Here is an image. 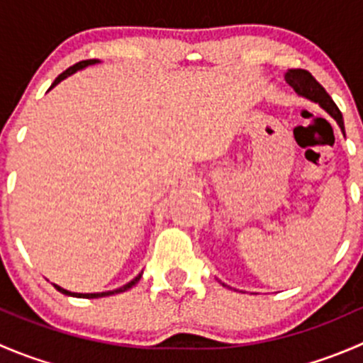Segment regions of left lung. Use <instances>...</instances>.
Instances as JSON below:
<instances>
[{
	"label": "left lung",
	"instance_id": "obj_1",
	"mask_svg": "<svg viewBox=\"0 0 363 363\" xmlns=\"http://www.w3.org/2000/svg\"><path fill=\"white\" fill-rule=\"evenodd\" d=\"M284 79H286V82L294 87L295 93L298 94V96H303L307 98V100L314 101V104L320 105L328 116L334 117L335 123L339 124V128L344 133L342 113H340L337 105L334 104V100L328 96L327 91L321 87V84L318 82L309 72H306V69H288V72L284 73Z\"/></svg>",
	"mask_w": 363,
	"mask_h": 363
}]
</instances>
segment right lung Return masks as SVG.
I'll return each mask as SVG.
<instances>
[{"label":"right lung","instance_id":"obj_1","mask_svg":"<svg viewBox=\"0 0 363 363\" xmlns=\"http://www.w3.org/2000/svg\"><path fill=\"white\" fill-rule=\"evenodd\" d=\"M96 63H100V61H98V60H86V61H80V63L73 65V67H69V68L67 69V72H63V73H61L60 77H57L56 80H54L52 86L49 87V91L52 89V87H56L57 84L61 82V80L68 79L69 75H73V73H75V72H79V69H84L86 67H91V65H96ZM140 277H142V272L138 274V276L135 277V279H131L130 283L124 284V286L116 288V290H111V291H101V294H73V291L65 290V288L57 286V284H54V288H56L57 291H61V294H63V295H68V296H77V298H101V296H111V295H116V294H123V291H128V290H130V288H133L135 284L138 283V281H140Z\"/></svg>","mask_w":363,"mask_h":363}]
</instances>
